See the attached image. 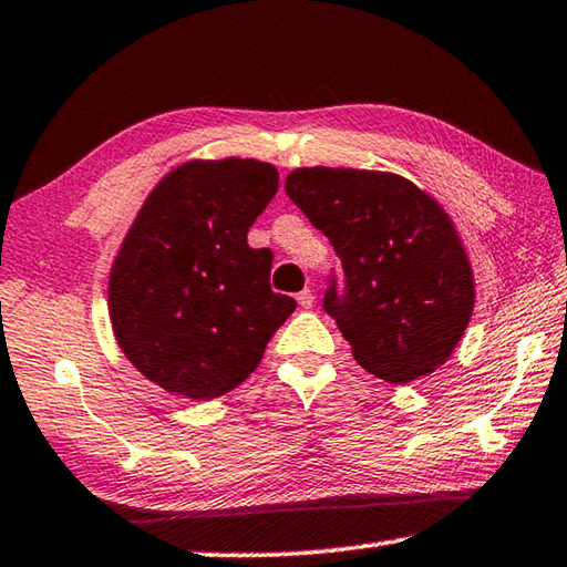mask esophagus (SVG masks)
I'll use <instances>...</instances> for the list:
<instances>
[{
    "instance_id": "34e87169",
    "label": "esophagus",
    "mask_w": 567,
    "mask_h": 567,
    "mask_svg": "<svg viewBox=\"0 0 567 567\" xmlns=\"http://www.w3.org/2000/svg\"><path fill=\"white\" fill-rule=\"evenodd\" d=\"M297 302H300L302 310H310L312 302H315V295H312V290H302L300 295H297Z\"/></svg>"
}]
</instances>
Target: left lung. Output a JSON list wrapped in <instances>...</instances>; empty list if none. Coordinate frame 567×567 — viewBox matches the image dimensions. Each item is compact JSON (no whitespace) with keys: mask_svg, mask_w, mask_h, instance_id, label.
<instances>
[{"mask_svg":"<svg viewBox=\"0 0 567 567\" xmlns=\"http://www.w3.org/2000/svg\"><path fill=\"white\" fill-rule=\"evenodd\" d=\"M285 192L342 262L322 307L360 368L388 382L437 370L475 305L465 247L433 197L390 172L300 167Z\"/></svg>","mask_w":567,"mask_h":567,"instance_id":"1","label":"left lung"}]
</instances>
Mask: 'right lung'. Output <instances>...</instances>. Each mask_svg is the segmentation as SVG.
Instances as JSON below:
<instances>
[{
  "mask_svg": "<svg viewBox=\"0 0 567 567\" xmlns=\"http://www.w3.org/2000/svg\"><path fill=\"white\" fill-rule=\"evenodd\" d=\"M280 177L257 159H192L150 192L110 275L122 352L192 400L225 395L260 364L297 302L270 287V249L247 233Z\"/></svg>",
  "mask_w": 567,
  "mask_h": 567,
  "instance_id": "obj_1",
  "label": "right lung"
}]
</instances>
